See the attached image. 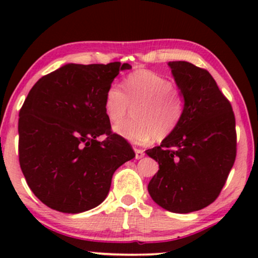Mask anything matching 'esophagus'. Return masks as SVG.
Segmentation results:
<instances>
[{"label": "esophagus", "instance_id": "obj_1", "mask_svg": "<svg viewBox=\"0 0 258 258\" xmlns=\"http://www.w3.org/2000/svg\"><path fill=\"white\" fill-rule=\"evenodd\" d=\"M135 152H136V159H142L144 156V150H142V149H135Z\"/></svg>", "mask_w": 258, "mask_h": 258}]
</instances>
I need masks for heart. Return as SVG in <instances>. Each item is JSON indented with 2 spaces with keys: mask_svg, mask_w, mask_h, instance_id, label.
Masks as SVG:
<instances>
[{
  "mask_svg": "<svg viewBox=\"0 0 258 258\" xmlns=\"http://www.w3.org/2000/svg\"><path fill=\"white\" fill-rule=\"evenodd\" d=\"M122 87L112 84L104 96V111L112 125L122 122L135 106V119L115 127L121 137L144 144L153 138L165 139L176 130L185 100L170 79L150 70H137L126 76Z\"/></svg>",
  "mask_w": 258,
  "mask_h": 258,
  "instance_id": "1",
  "label": "heart"
}]
</instances>
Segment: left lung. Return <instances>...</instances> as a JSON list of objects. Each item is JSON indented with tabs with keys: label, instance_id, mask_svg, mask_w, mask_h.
Segmentation results:
<instances>
[{
	"label": "left lung",
	"instance_id": "left-lung-1",
	"mask_svg": "<svg viewBox=\"0 0 258 258\" xmlns=\"http://www.w3.org/2000/svg\"><path fill=\"white\" fill-rule=\"evenodd\" d=\"M185 100L178 126L147 154L159 162L148 184L152 199L176 214L199 211L217 199L236 156L232 104L211 74L188 61H170Z\"/></svg>",
	"mask_w": 258,
	"mask_h": 258
}]
</instances>
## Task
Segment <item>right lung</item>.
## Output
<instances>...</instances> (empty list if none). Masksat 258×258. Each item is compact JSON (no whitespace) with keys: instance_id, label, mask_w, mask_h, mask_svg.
<instances>
[{"instance_id":"right-lung-1","label":"right lung","mask_w":258,"mask_h":258,"mask_svg":"<svg viewBox=\"0 0 258 258\" xmlns=\"http://www.w3.org/2000/svg\"><path fill=\"white\" fill-rule=\"evenodd\" d=\"M125 69L131 65L67 64L29 92L18 121L19 164L44 205L64 214L98 206L115 171L136 156L104 111L105 92Z\"/></svg>"}]
</instances>
